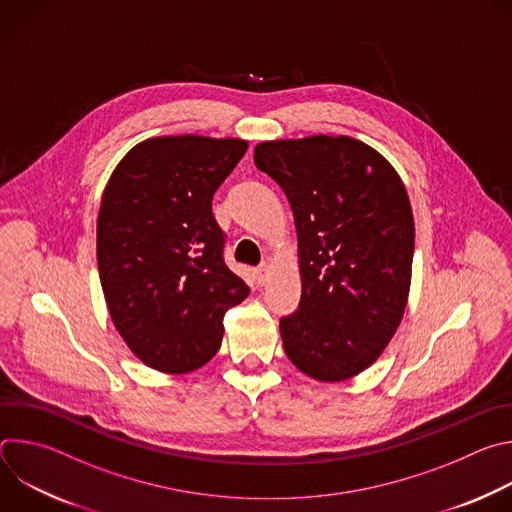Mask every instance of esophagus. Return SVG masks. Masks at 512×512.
<instances>
[{"label": "esophagus", "instance_id": "esophagus-1", "mask_svg": "<svg viewBox=\"0 0 512 512\" xmlns=\"http://www.w3.org/2000/svg\"><path fill=\"white\" fill-rule=\"evenodd\" d=\"M255 275H257V281H259V285H265V281H267V275H269V265H267V263L259 265V267L255 269Z\"/></svg>", "mask_w": 512, "mask_h": 512}]
</instances>
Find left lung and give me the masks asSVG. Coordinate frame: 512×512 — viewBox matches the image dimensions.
I'll return each mask as SVG.
<instances>
[{
    "instance_id": "left-lung-1",
    "label": "left lung",
    "mask_w": 512,
    "mask_h": 512,
    "mask_svg": "<svg viewBox=\"0 0 512 512\" xmlns=\"http://www.w3.org/2000/svg\"><path fill=\"white\" fill-rule=\"evenodd\" d=\"M255 166L285 192L298 231L302 300L279 320L287 358L346 381L381 356L409 296L413 212L395 168L354 137L263 141Z\"/></svg>"
}]
</instances>
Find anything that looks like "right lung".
I'll return each instance as SVG.
<instances>
[{
  "mask_svg": "<svg viewBox=\"0 0 512 512\" xmlns=\"http://www.w3.org/2000/svg\"><path fill=\"white\" fill-rule=\"evenodd\" d=\"M245 139L168 135L137 143L111 174L97 218V263L111 320L162 373H190L223 342L225 312L249 285L225 263L212 196Z\"/></svg>",
  "mask_w": 512,
  "mask_h": 512,
  "instance_id": "right-lung-1",
  "label": "right lung"
}]
</instances>
